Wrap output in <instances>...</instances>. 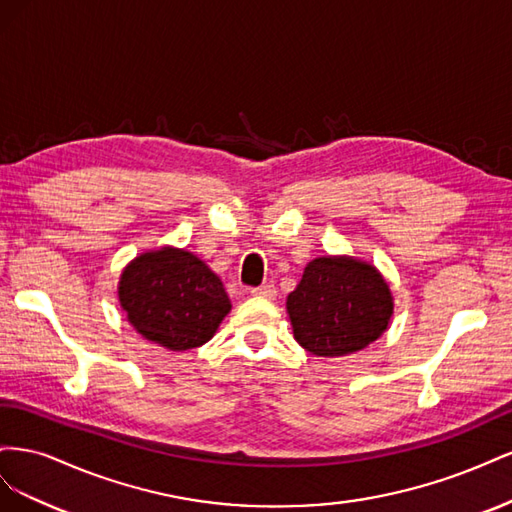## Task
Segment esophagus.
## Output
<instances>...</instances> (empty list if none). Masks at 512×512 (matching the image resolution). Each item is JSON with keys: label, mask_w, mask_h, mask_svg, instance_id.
<instances>
[{"label": "esophagus", "mask_w": 512, "mask_h": 512, "mask_svg": "<svg viewBox=\"0 0 512 512\" xmlns=\"http://www.w3.org/2000/svg\"><path fill=\"white\" fill-rule=\"evenodd\" d=\"M250 294L252 297H262V299H275L277 297V290L273 284H262V286H256V288H250Z\"/></svg>", "instance_id": "obj_1"}]
</instances>
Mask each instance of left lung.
Here are the masks:
<instances>
[{"mask_svg":"<svg viewBox=\"0 0 512 512\" xmlns=\"http://www.w3.org/2000/svg\"><path fill=\"white\" fill-rule=\"evenodd\" d=\"M286 307L294 339L307 352L344 356L363 350L386 331L393 297L376 267L354 258L322 256L305 267Z\"/></svg>","mask_w":512,"mask_h":512,"instance_id":"left-lung-1","label":"left lung"}]
</instances>
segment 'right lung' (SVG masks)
Returning <instances> with one entry per match:
<instances>
[{
	"instance_id": "obj_1",
	"label": "right lung",
	"mask_w": 512,
	"mask_h": 512,
	"mask_svg": "<svg viewBox=\"0 0 512 512\" xmlns=\"http://www.w3.org/2000/svg\"><path fill=\"white\" fill-rule=\"evenodd\" d=\"M119 301L132 327L168 350L207 344L230 312L220 277L173 247L132 260L119 280Z\"/></svg>"
}]
</instances>
